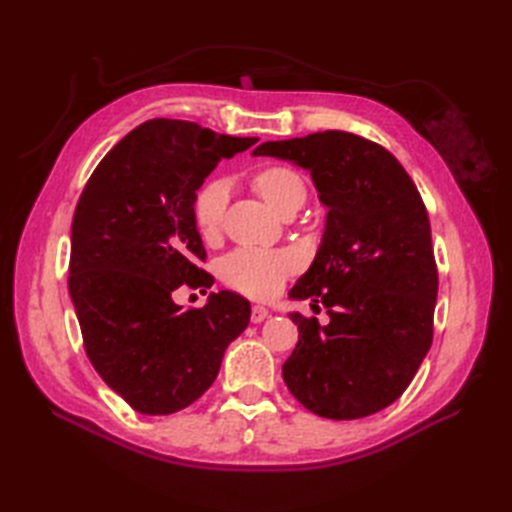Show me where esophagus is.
Masks as SVG:
<instances>
[{
    "instance_id": "34e87169",
    "label": "esophagus",
    "mask_w": 512,
    "mask_h": 512,
    "mask_svg": "<svg viewBox=\"0 0 512 512\" xmlns=\"http://www.w3.org/2000/svg\"><path fill=\"white\" fill-rule=\"evenodd\" d=\"M268 310L264 308V306H255L253 308V312H250V321H253V323H262L264 319H268Z\"/></svg>"
}]
</instances>
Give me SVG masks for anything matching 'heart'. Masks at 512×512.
I'll list each match as a JSON object with an SVG mask.
<instances>
[{
	"mask_svg": "<svg viewBox=\"0 0 512 512\" xmlns=\"http://www.w3.org/2000/svg\"><path fill=\"white\" fill-rule=\"evenodd\" d=\"M253 187L275 206L279 213L299 209L306 200V180L301 173L286 165H270L253 176ZM228 204V184L222 178L204 182L193 198V220L204 239L220 235ZM299 259L290 250L242 246L228 253L220 264V275L226 286L253 299H270L295 273Z\"/></svg>",
	"mask_w": 512,
	"mask_h": 512,
	"instance_id": "b5f03b06",
	"label": "heart"
}]
</instances>
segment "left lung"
<instances>
[{
  "instance_id": "left-lung-1",
  "label": "left lung",
  "mask_w": 512,
  "mask_h": 512,
  "mask_svg": "<svg viewBox=\"0 0 512 512\" xmlns=\"http://www.w3.org/2000/svg\"><path fill=\"white\" fill-rule=\"evenodd\" d=\"M255 156L310 169L328 206L323 242L290 290L328 308L330 323L295 312L299 343L284 380L308 411L356 420L389 407L433 341L438 266L422 195L385 147L339 129L275 140Z\"/></svg>"
}]
</instances>
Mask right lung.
Listing matches in <instances>:
<instances>
[{
    "label": "right lung",
    "mask_w": 512,
    "mask_h": 512,
    "mask_svg": "<svg viewBox=\"0 0 512 512\" xmlns=\"http://www.w3.org/2000/svg\"><path fill=\"white\" fill-rule=\"evenodd\" d=\"M255 143L151 118L107 151L76 202L68 288L85 354L107 387L147 416L198 400L250 321V303L235 292H211L204 308L189 310L171 292L211 288L195 191L217 162Z\"/></svg>",
    "instance_id": "1"
}]
</instances>
